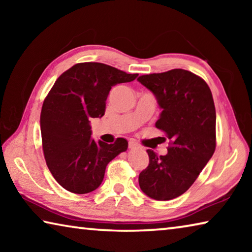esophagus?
Instances as JSON below:
<instances>
[{
  "label": "esophagus",
  "instance_id": "obj_1",
  "mask_svg": "<svg viewBox=\"0 0 252 252\" xmlns=\"http://www.w3.org/2000/svg\"><path fill=\"white\" fill-rule=\"evenodd\" d=\"M129 148L135 149V148H140V146L135 141H133V140H131V141H129Z\"/></svg>",
  "mask_w": 252,
  "mask_h": 252
}]
</instances>
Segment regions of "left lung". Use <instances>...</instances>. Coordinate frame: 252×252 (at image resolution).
<instances>
[{
	"instance_id": "1",
	"label": "left lung",
	"mask_w": 252,
	"mask_h": 252,
	"mask_svg": "<svg viewBox=\"0 0 252 252\" xmlns=\"http://www.w3.org/2000/svg\"><path fill=\"white\" fill-rule=\"evenodd\" d=\"M138 81L155 94L162 109L156 126L171 140L165 156L147 150L149 165L139 174V186L148 197L167 201L193 185L216 150L215 102L206 81L187 70Z\"/></svg>"
}]
</instances>
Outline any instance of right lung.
<instances>
[{"label": "right lung", "mask_w": 252, "mask_h": 252, "mask_svg": "<svg viewBox=\"0 0 252 252\" xmlns=\"http://www.w3.org/2000/svg\"><path fill=\"white\" fill-rule=\"evenodd\" d=\"M136 76L103 63L84 62L55 81L42 105V148L50 172L65 190L92 192L103 181L109 162L127 149L123 138L111 144L94 141L90 120L104 116L112 87Z\"/></svg>", "instance_id": "add662e5"}]
</instances>
